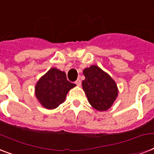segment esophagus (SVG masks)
I'll return each instance as SVG.
<instances>
[{
    "mask_svg": "<svg viewBox=\"0 0 154 154\" xmlns=\"http://www.w3.org/2000/svg\"><path fill=\"white\" fill-rule=\"evenodd\" d=\"M81 83H82V82H81V80L80 79H77V81L75 82V84H76L77 85H78V86H79V85H81Z\"/></svg>",
    "mask_w": 154,
    "mask_h": 154,
    "instance_id": "34e87169",
    "label": "esophagus"
}]
</instances>
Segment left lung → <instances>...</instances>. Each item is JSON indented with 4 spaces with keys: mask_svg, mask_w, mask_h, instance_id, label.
I'll return each instance as SVG.
<instances>
[{
    "mask_svg": "<svg viewBox=\"0 0 154 154\" xmlns=\"http://www.w3.org/2000/svg\"><path fill=\"white\" fill-rule=\"evenodd\" d=\"M82 87L90 105L96 110H108L118 95L116 82L99 67L92 65L84 69Z\"/></svg>",
    "mask_w": 154,
    "mask_h": 154,
    "instance_id": "1",
    "label": "left lung"
}]
</instances>
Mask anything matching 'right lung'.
Listing matches in <instances>:
<instances>
[{
    "mask_svg": "<svg viewBox=\"0 0 154 154\" xmlns=\"http://www.w3.org/2000/svg\"><path fill=\"white\" fill-rule=\"evenodd\" d=\"M75 84L67 80L65 72L52 68L35 85V95L43 107L55 109L64 101Z\"/></svg>",
    "mask_w": 154,
    "mask_h": 154,
    "instance_id": "1",
    "label": "right lung"
}]
</instances>
